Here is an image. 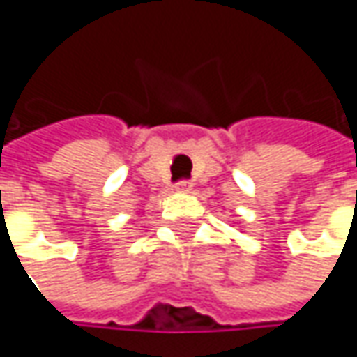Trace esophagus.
<instances>
[{
	"mask_svg": "<svg viewBox=\"0 0 357 357\" xmlns=\"http://www.w3.org/2000/svg\"><path fill=\"white\" fill-rule=\"evenodd\" d=\"M174 188H176L178 192H190V190H192V183H190V181H178V183L174 185Z\"/></svg>",
	"mask_w": 357,
	"mask_h": 357,
	"instance_id": "obj_1",
	"label": "esophagus"
}]
</instances>
